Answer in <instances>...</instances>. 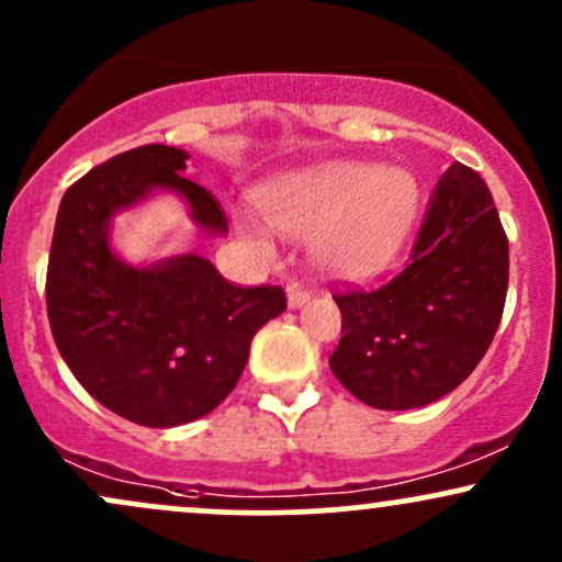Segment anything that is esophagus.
Listing matches in <instances>:
<instances>
[{
    "mask_svg": "<svg viewBox=\"0 0 562 562\" xmlns=\"http://www.w3.org/2000/svg\"><path fill=\"white\" fill-rule=\"evenodd\" d=\"M285 293H288V306L290 308H301L303 303L312 299V290L299 285V282H290V285L285 288Z\"/></svg>",
    "mask_w": 562,
    "mask_h": 562,
    "instance_id": "esophagus-1",
    "label": "esophagus"
}]
</instances>
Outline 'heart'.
Segmentation results:
<instances>
[{
	"label": "heart",
	"mask_w": 562,
	"mask_h": 562,
	"mask_svg": "<svg viewBox=\"0 0 562 562\" xmlns=\"http://www.w3.org/2000/svg\"><path fill=\"white\" fill-rule=\"evenodd\" d=\"M259 205L280 235L312 240V259L322 272L367 280L402 254L420 209V187L398 166L333 160L269 184ZM237 227L250 243L269 248L259 224L240 218Z\"/></svg>",
	"instance_id": "b5f03b06"
}]
</instances>
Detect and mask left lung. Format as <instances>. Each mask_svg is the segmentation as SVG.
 I'll return each mask as SVG.
<instances>
[{
    "instance_id": "1",
    "label": "left lung",
    "mask_w": 562,
    "mask_h": 562,
    "mask_svg": "<svg viewBox=\"0 0 562 562\" xmlns=\"http://www.w3.org/2000/svg\"><path fill=\"white\" fill-rule=\"evenodd\" d=\"M507 235L492 192L451 164L404 272L335 295L344 338L333 375L375 409H417L454 391L492 346L507 295Z\"/></svg>"
}]
</instances>
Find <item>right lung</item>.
Returning a JSON list of instances; mask_svg holds the SVG:
<instances>
[{
	"mask_svg": "<svg viewBox=\"0 0 562 562\" xmlns=\"http://www.w3.org/2000/svg\"><path fill=\"white\" fill-rule=\"evenodd\" d=\"M190 153L142 145L68 187L47 267V314L57 351L102 406L173 428L216 409L240 380L250 340L285 312L282 288H237L198 254L128 263L113 250L115 214L158 192L182 198L192 224L224 235L209 190L182 177Z\"/></svg>",
	"mask_w": 562,
	"mask_h": 562,
	"instance_id": "add662e5",
	"label": "right lung"
}]
</instances>
